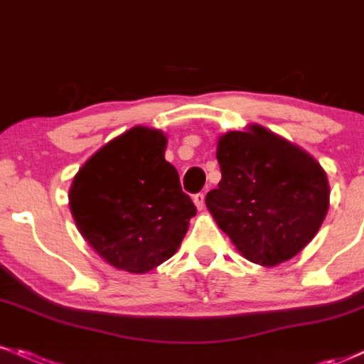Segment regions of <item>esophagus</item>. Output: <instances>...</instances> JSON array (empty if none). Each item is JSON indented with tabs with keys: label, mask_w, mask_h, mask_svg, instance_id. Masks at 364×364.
I'll return each instance as SVG.
<instances>
[{
	"label": "esophagus",
	"mask_w": 364,
	"mask_h": 364,
	"mask_svg": "<svg viewBox=\"0 0 364 364\" xmlns=\"http://www.w3.org/2000/svg\"><path fill=\"white\" fill-rule=\"evenodd\" d=\"M193 203L196 205V208H198V210H202V208L205 207V195H203V193H196L193 196Z\"/></svg>",
	"instance_id": "1"
}]
</instances>
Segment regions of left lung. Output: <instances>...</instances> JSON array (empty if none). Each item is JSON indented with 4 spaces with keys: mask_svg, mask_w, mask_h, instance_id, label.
Here are the masks:
<instances>
[{
    "mask_svg": "<svg viewBox=\"0 0 364 364\" xmlns=\"http://www.w3.org/2000/svg\"><path fill=\"white\" fill-rule=\"evenodd\" d=\"M219 186L205 205L246 260L275 267L318 232L328 212L327 173L315 157L262 124L217 139Z\"/></svg>",
    "mask_w": 364,
    "mask_h": 364,
    "instance_id": "left-lung-1",
    "label": "left lung"
}]
</instances>
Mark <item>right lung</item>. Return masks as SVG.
<instances>
[{
    "instance_id": "1",
    "label": "right lung",
    "mask_w": 364,
    "mask_h": 364,
    "mask_svg": "<svg viewBox=\"0 0 364 364\" xmlns=\"http://www.w3.org/2000/svg\"><path fill=\"white\" fill-rule=\"evenodd\" d=\"M162 129L133 127L73 176L68 205L94 252L118 270L145 274L178 252L196 207L166 161Z\"/></svg>"
}]
</instances>
